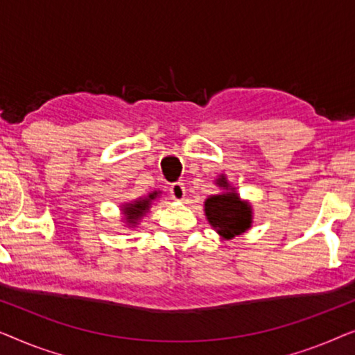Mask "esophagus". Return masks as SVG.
Segmentation results:
<instances>
[{
  "label": "esophagus",
  "instance_id": "34e87169",
  "mask_svg": "<svg viewBox=\"0 0 355 355\" xmlns=\"http://www.w3.org/2000/svg\"><path fill=\"white\" fill-rule=\"evenodd\" d=\"M169 196L174 200H182L186 197V187H184L182 182H174L169 186Z\"/></svg>",
  "mask_w": 355,
  "mask_h": 355
}]
</instances>
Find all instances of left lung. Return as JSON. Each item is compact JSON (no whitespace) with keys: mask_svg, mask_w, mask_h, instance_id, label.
Wrapping results in <instances>:
<instances>
[{"mask_svg":"<svg viewBox=\"0 0 355 355\" xmlns=\"http://www.w3.org/2000/svg\"><path fill=\"white\" fill-rule=\"evenodd\" d=\"M216 184L226 192L207 198V220L223 239H232L252 226V207L247 202L241 200L234 189L227 184L225 176H220Z\"/></svg>","mask_w":355,"mask_h":355,"instance_id":"left-lung-1","label":"left lung"}]
</instances>
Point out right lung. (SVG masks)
<instances>
[{
  "label": "right lung",
  "mask_w": 355,
  "mask_h": 355,
  "mask_svg": "<svg viewBox=\"0 0 355 355\" xmlns=\"http://www.w3.org/2000/svg\"><path fill=\"white\" fill-rule=\"evenodd\" d=\"M157 196L158 192H152L148 193V197L137 198V200L125 203L123 207V213H124V220L129 225V227H134L137 225V221L148 211L150 205H152V200H155V197Z\"/></svg>",
  "instance_id": "add662e5"
}]
</instances>
